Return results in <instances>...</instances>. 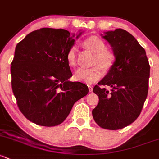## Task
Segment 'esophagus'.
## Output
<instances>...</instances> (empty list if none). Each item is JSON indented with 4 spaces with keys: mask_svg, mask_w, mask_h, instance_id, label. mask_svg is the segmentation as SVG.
<instances>
[{
    "mask_svg": "<svg viewBox=\"0 0 159 159\" xmlns=\"http://www.w3.org/2000/svg\"><path fill=\"white\" fill-rule=\"evenodd\" d=\"M88 90H89V92L90 93H91L93 91V88L91 86V85H88Z\"/></svg>",
    "mask_w": 159,
    "mask_h": 159,
    "instance_id": "34e87169",
    "label": "esophagus"
}]
</instances>
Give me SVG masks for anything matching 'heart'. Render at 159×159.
<instances>
[{
  "mask_svg": "<svg viewBox=\"0 0 159 159\" xmlns=\"http://www.w3.org/2000/svg\"><path fill=\"white\" fill-rule=\"evenodd\" d=\"M83 45L86 49L94 53L93 65H98L90 68H80L73 75L76 81L92 84L102 77L103 72L110 71L116 62V55L113 50L106 48L104 41L96 36H91L84 40ZM66 60L70 66H76L77 56L75 47H71L66 55Z\"/></svg>",
  "mask_w": 159,
  "mask_h": 159,
  "instance_id": "1",
  "label": "heart"
}]
</instances>
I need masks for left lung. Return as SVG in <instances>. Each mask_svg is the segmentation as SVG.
I'll return each instance as SVG.
<instances>
[{"mask_svg":"<svg viewBox=\"0 0 159 159\" xmlns=\"http://www.w3.org/2000/svg\"><path fill=\"white\" fill-rule=\"evenodd\" d=\"M103 37L114 52L116 62L93 88L99 103L92 115L101 128L120 129L133 123L141 113L148 94L150 66L145 49L127 31L116 29L104 33ZM101 85L109 86L111 91Z\"/></svg>","mask_w":159,"mask_h":159,"instance_id":"left-lung-1","label":"left lung"}]
</instances>
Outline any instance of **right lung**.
I'll use <instances>...</instances> for the list:
<instances>
[{
    "label": "right lung",
    "instance_id": "right-lung-1",
    "mask_svg": "<svg viewBox=\"0 0 159 159\" xmlns=\"http://www.w3.org/2000/svg\"><path fill=\"white\" fill-rule=\"evenodd\" d=\"M74 36L66 30L42 28L16 46L11 67L13 93L25 117L39 126L61 124L75 102L88 93L87 85L68 80L72 74L66 55Z\"/></svg>",
    "mask_w": 159,
    "mask_h": 159
}]
</instances>
